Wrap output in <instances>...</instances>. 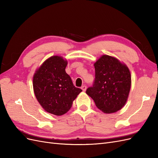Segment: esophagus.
<instances>
[{"instance_id":"1","label":"esophagus","mask_w":158,"mask_h":158,"mask_svg":"<svg viewBox=\"0 0 158 158\" xmlns=\"http://www.w3.org/2000/svg\"><path fill=\"white\" fill-rule=\"evenodd\" d=\"M86 88H87V87H86V85H82V87H81V89H82V91H84V92H85V90H86Z\"/></svg>"}]
</instances>
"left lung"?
<instances>
[{
	"label": "left lung",
	"instance_id": "8db88e82",
	"mask_svg": "<svg viewBox=\"0 0 158 158\" xmlns=\"http://www.w3.org/2000/svg\"><path fill=\"white\" fill-rule=\"evenodd\" d=\"M95 80L86 94L105 113H112L125 106L131 86V75L126 64L104 55L94 63Z\"/></svg>",
	"mask_w": 158,
	"mask_h": 158
}]
</instances>
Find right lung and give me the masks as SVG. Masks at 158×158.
<instances>
[{
  "label": "right lung",
  "mask_w": 158,
  "mask_h": 158,
  "mask_svg": "<svg viewBox=\"0 0 158 158\" xmlns=\"http://www.w3.org/2000/svg\"><path fill=\"white\" fill-rule=\"evenodd\" d=\"M68 62L60 56L47 59L33 75V87L45 111L57 116L67 113L82 89L76 88L65 69Z\"/></svg>",
  "instance_id": "obj_1"
}]
</instances>
